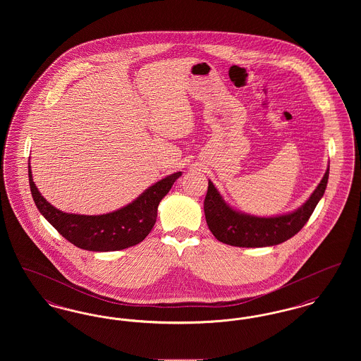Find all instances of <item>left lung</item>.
I'll return each instance as SVG.
<instances>
[{"label":"left lung","instance_id":"left-lung-1","mask_svg":"<svg viewBox=\"0 0 361 361\" xmlns=\"http://www.w3.org/2000/svg\"><path fill=\"white\" fill-rule=\"evenodd\" d=\"M327 180L329 168L303 206L290 214L271 218L253 216L234 209L224 202L218 189L208 180V190L204 199L208 228L216 240L231 246L264 247L279 245L292 238L307 224L311 214L325 193Z\"/></svg>","mask_w":361,"mask_h":361}]
</instances>
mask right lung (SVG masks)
<instances>
[{
	"label": "right lung",
	"instance_id": "obj_1",
	"mask_svg": "<svg viewBox=\"0 0 361 361\" xmlns=\"http://www.w3.org/2000/svg\"><path fill=\"white\" fill-rule=\"evenodd\" d=\"M181 172L173 173L146 189L133 203L103 215L68 214L51 206L36 188L31 166L30 187L35 204L56 231L80 249L114 252L145 240L157 221L159 202L168 195Z\"/></svg>",
	"mask_w": 361,
	"mask_h": 361
}]
</instances>
